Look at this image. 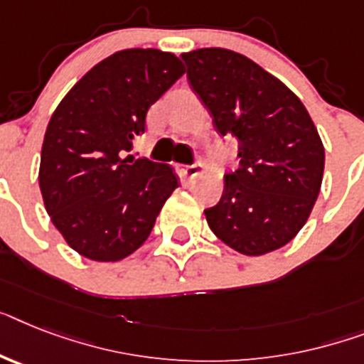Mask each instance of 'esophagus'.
Returning a JSON list of instances; mask_svg holds the SVG:
<instances>
[{"instance_id":"1","label":"esophagus","mask_w":364,"mask_h":364,"mask_svg":"<svg viewBox=\"0 0 364 364\" xmlns=\"http://www.w3.org/2000/svg\"><path fill=\"white\" fill-rule=\"evenodd\" d=\"M200 171H203V165L200 164H191L182 167V173H184V176H188V178H195V176L199 175Z\"/></svg>"}]
</instances>
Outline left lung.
Here are the masks:
<instances>
[{
	"label": "left lung",
	"instance_id": "8db88e82",
	"mask_svg": "<svg viewBox=\"0 0 364 364\" xmlns=\"http://www.w3.org/2000/svg\"><path fill=\"white\" fill-rule=\"evenodd\" d=\"M188 83L214 128L238 141L240 167L204 210L212 232L238 253L283 247L305 225L320 193L326 152L301 100L242 53L203 48L182 53Z\"/></svg>",
	"mask_w": 364,
	"mask_h": 364
}]
</instances>
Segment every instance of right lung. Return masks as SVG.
<instances>
[{
    "mask_svg": "<svg viewBox=\"0 0 364 364\" xmlns=\"http://www.w3.org/2000/svg\"><path fill=\"white\" fill-rule=\"evenodd\" d=\"M184 67L154 48L122 50L87 72L53 111L42 143V199L74 251L98 262L132 255L149 238L178 178L169 165L124 158L149 107Z\"/></svg>",
    "mask_w": 364,
    "mask_h": 364,
    "instance_id": "obj_1",
    "label": "right lung"
}]
</instances>
